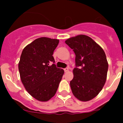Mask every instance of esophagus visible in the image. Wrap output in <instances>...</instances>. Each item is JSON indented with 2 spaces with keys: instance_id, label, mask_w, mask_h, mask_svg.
<instances>
[{
  "instance_id": "34e87169",
  "label": "esophagus",
  "mask_w": 123,
  "mask_h": 123,
  "mask_svg": "<svg viewBox=\"0 0 123 123\" xmlns=\"http://www.w3.org/2000/svg\"><path fill=\"white\" fill-rule=\"evenodd\" d=\"M64 71H65V73H67V72L68 71V68H64Z\"/></svg>"
}]
</instances>
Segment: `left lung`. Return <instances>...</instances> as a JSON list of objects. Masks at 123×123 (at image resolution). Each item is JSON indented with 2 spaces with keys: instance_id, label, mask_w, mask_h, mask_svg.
Wrapping results in <instances>:
<instances>
[{
  "instance_id": "obj_1",
  "label": "left lung",
  "mask_w": 123,
  "mask_h": 123,
  "mask_svg": "<svg viewBox=\"0 0 123 123\" xmlns=\"http://www.w3.org/2000/svg\"><path fill=\"white\" fill-rule=\"evenodd\" d=\"M65 43L75 54L74 77L70 81L72 92L81 101H88L101 91L107 76L108 64L102 48L90 37L79 35Z\"/></svg>"
}]
</instances>
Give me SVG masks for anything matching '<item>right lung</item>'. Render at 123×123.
Returning a JSON list of instances; mask_svg holds the SVG:
<instances>
[{"instance_id":"1","label":"right lung","mask_w":123,"mask_h":123,"mask_svg":"<svg viewBox=\"0 0 123 123\" xmlns=\"http://www.w3.org/2000/svg\"><path fill=\"white\" fill-rule=\"evenodd\" d=\"M58 43V39L37 38L25 47L21 55V80L26 90L39 101H48L55 95L64 75L52 56Z\"/></svg>"}]
</instances>
